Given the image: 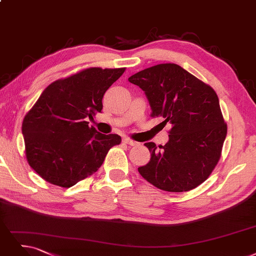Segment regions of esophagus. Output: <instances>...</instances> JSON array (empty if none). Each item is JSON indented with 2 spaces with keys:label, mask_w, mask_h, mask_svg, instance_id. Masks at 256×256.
<instances>
[{
  "label": "esophagus",
  "mask_w": 256,
  "mask_h": 256,
  "mask_svg": "<svg viewBox=\"0 0 256 256\" xmlns=\"http://www.w3.org/2000/svg\"><path fill=\"white\" fill-rule=\"evenodd\" d=\"M122 142H125V144L130 145V146H136V145H138V142H136V140H131V138H127V136L122 138Z\"/></svg>",
  "instance_id": "34e87169"
}]
</instances>
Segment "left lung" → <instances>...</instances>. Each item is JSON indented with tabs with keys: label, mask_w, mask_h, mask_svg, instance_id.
I'll return each mask as SVG.
<instances>
[{
	"label": "left lung",
	"mask_w": 256,
	"mask_h": 256,
	"mask_svg": "<svg viewBox=\"0 0 256 256\" xmlns=\"http://www.w3.org/2000/svg\"><path fill=\"white\" fill-rule=\"evenodd\" d=\"M128 80L145 91L151 116H162V122L172 125L165 146L145 142L151 158L138 167L140 174L164 191L196 188L218 165L227 136L216 92L172 63L146 68Z\"/></svg>",
	"instance_id": "left-lung-1"
}]
</instances>
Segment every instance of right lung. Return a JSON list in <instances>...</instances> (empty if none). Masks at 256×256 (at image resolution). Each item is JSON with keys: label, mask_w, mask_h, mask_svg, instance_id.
I'll use <instances>...</instances> for the list:
<instances>
[{"label": "right lung", "mask_w": 256, "mask_h": 256, "mask_svg": "<svg viewBox=\"0 0 256 256\" xmlns=\"http://www.w3.org/2000/svg\"><path fill=\"white\" fill-rule=\"evenodd\" d=\"M126 68L91 67L51 83L23 120L26 158L48 182L69 188L94 174L118 134H102L87 118L103 109L102 100Z\"/></svg>", "instance_id": "add662e5"}]
</instances>
